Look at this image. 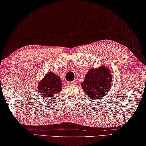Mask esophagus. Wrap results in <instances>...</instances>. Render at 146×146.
<instances>
[{
    "instance_id": "1",
    "label": "esophagus",
    "mask_w": 146,
    "mask_h": 146,
    "mask_svg": "<svg viewBox=\"0 0 146 146\" xmlns=\"http://www.w3.org/2000/svg\"><path fill=\"white\" fill-rule=\"evenodd\" d=\"M76 83H77V81H73L70 82L69 84H70V85H75Z\"/></svg>"
}]
</instances>
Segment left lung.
<instances>
[{"mask_svg":"<svg viewBox=\"0 0 146 146\" xmlns=\"http://www.w3.org/2000/svg\"><path fill=\"white\" fill-rule=\"evenodd\" d=\"M112 77L111 72L106 65H100L97 69H91L81 84V88L92 100L104 97L112 87Z\"/></svg>","mask_w":146,"mask_h":146,"instance_id":"obj_1","label":"left lung"}]
</instances>
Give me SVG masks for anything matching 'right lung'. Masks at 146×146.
Here are the masks:
<instances>
[{
  "label": "right lung",
  "instance_id": "add662e5",
  "mask_svg": "<svg viewBox=\"0 0 146 146\" xmlns=\"http://www.w3.org/2000/svg\"><path fill=\"white\" fill-rule=\"evenodd\" d=\"M62 90L61 79L52 71H49L38 85V91L42 95L51 99L52 96L60 93ZM48 99V98H47Z\"/></svg>",
  "mask_w": 146,
  "mask_h": 146
}]
</instances>
